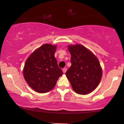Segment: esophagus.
Instances as JSON below:
<instances>
[{
    "instance_id": "1",
    "label": "esophagus",
    "mask_w": 124,
    "mask_h": 124,
    "mask_svg": "<svg viewBox=\"0 0 124 124\" xmlns=\"http://www.w3.org/2000/svg\"><path fill=\"white\" fill-rule=\"evenodd\" d=\"M66 70H67V69H66V68H63V69H62V71H63V72L64 73H65V72H66Z\"/></svg>"
}]
</instances>
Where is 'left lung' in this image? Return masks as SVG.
Listing matches in <instances>:
<instances>
[{
	"label": "left lung",
	"mask_w": 124,
	"mask_h": 124,
	"mask_svg": "<svg viewBox=\"0 0 124 124\" xmlns=\"http://www.w3.org/2000/svg\"><path fill=\"white\" fill-rule=\"evenodd\" d=\"M68 49L71 55V66L66 75L76 93L87 94L98 86L102 77V69L94 54L80 44L70 45Z\"/></svg>",
	"instance_id": "obj_1"
}]
</instances>
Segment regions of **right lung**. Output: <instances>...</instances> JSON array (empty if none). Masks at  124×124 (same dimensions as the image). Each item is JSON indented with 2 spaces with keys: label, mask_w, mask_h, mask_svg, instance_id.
<instances>
[{
  "label": "right lung",
  "mask_w": 124,
  "mask_h": 124,
  "mask_svg": "<svg viewBox=\"0 0 124 124\" xmlns=\"http://www.w3.org/2000/svg\"><path fill=\"white\" fill-rule=\"evenodd\" d=\"M56 49L55 45L45 44L31 54L25 61L24 77L35 92L40 93L49 92L63 74L54 56Z\"/></svg>",
  "instance_id": "1"
}]
</instances>
